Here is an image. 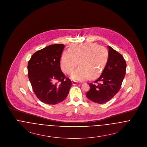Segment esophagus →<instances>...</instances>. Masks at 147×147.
<instances>
[{"label":"esophagus","instance_id":"1","mask_svg":"<svg viewBox=\"0 0 147 147\" xmlns=\"http://www.w3.org/2000/svg\"><path fill=\"white\" fill-rule=\"evenodd\" d=\"M71 84H72V85H77V84H78V83L77 82L73 81V82H71Z\"/></svg>","mask_w":147,"mask_h":147}]
</instances>
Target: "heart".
Returning a JSON list of instances; mask_svg holds the SVG:
<instances>
[{"instance_id":"obj_1","label":"heart","mask_w":147,"mask_h":147,"mask_svg":"<svg viewBox=\"0 0 147 147\" xmlns=\"http://www.w3.org/2000/svg\"><path fill=\"white\" fill-rule=\"evenodd\" d=\"M109 54L107 49L92 43L74 44L69 50L62 53L61 67L63 72L71 73L78 64L80 66L71 74V78L76 81H83L90 77H98L107 64Z\"/></svg>"}]
</instances>
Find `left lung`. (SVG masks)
<instances>
[{"label": "left lung", "mask_w": 147, "mask_h": 147, "mask_svg": "<svg viewBox=\"0 0 147 147\" xmlns=\"http://www.w3.org/2000/svg\"><path fill=\"white\" fill-rule=\"evenodd\" d=\"M109 58L105 68L95 84L89 83L86 96L98 104L111 100L119 92L126 74V63L123 56L108 46Z\"/></svg>", "instance_id": "8db88e82"}]
</instances>
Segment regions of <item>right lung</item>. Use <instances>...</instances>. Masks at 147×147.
Segmentation results:
<instances>
[{
  "mask_svg": "<svg viewBox=\"0 0 147 147\" xmlns=\"http://www.w3.org/2000/svg\"><path fill=\"white\" fill-rule=\"evenodd\" d=\"M64 48L63 44L49 45L35 52L28 61V79L32 89L37 98L46 104L63 101L71 86V80L65 78L61 69Z\"/></svg>",
  "mask_w": 147,
  "mask_h": 147,
  "instance_id": "obj_1",
  "label": "right lung"
}]
</instances>
